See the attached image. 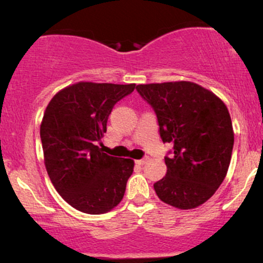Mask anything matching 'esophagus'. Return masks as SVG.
I'll return each mask as SVG.
<instances>
[{
	"label": "esophagus",
	"mask_w": 263,
	"mask_h": 263,
	"mask_svg": "<svg viewBox=\"0 0 263 263\" xmlns=\"http://www.w3.org/2000/svg\"><path fill=\"white\" fill-rule=\"evenodd\" d=\"M147 161H148V157H144V158H142V159H137L136 163H137V164H140V165H143L144 163H147Z\"/></svg>",
	"instance_id": "34e87169"
}]
</instances>
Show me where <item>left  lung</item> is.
<instances>
[{
    "label": "left lung",
    "instance_id": "8db88e82",
    "mask_svg": "<svg viewBox=\"0 0 263 263\" xmlns=\"http://www.w3.org/2000/svg\"><path fill=\"white\" fill-rule=\"evenodd\" d=\"M155 110L167 173L153 184L156 194L178 209H194L210 199L230 165L234 129L228 107L215 93L190 81L136 86Z\"/></svg>",
    "mask_w": 263,
    "mask_h": 263
}]
</instances>
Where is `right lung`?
Returning <instances> with one entry per match:
<instances>
[{"mask_svg": "<svg viewBox=\"0 0 263 263\" xmlns=\"http://www.w3.org/2000/svg\"><path fill=\"white\" fill-rule=\"evenodd\" d=\"M135 86L80 81L60 90L45 108V168L57 192L77 210L98 215L122 200L135 163L102 153L96 142L106 132L115 104Z\"/></svg>", "mask_w": 263, "mask_h": 263, "instance_id": "1", "label": "right lung"}]
</instances>
